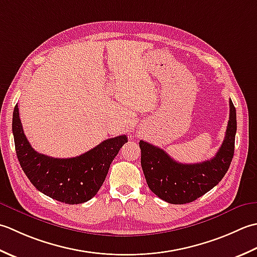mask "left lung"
Returning <instances> with one entry per match:
<instances>
[{
  "label": "left lung",
  "mask_w": 257,
  "mask_h": 257,
  "mask_svg": "<svg viewBox=\"0 0 257 257\" xmlns=\"http://www.w3.org/2000/svg\"><path fill=\"white\" fill-rule=\"evenodd\" d=\"M236 134V109L229 99L226 134L213 159L196 164H183L173 160L164 150L140 141L141 165L150 190L171 204L195 201L217 185L226 174L234 155Z\"/></svg>",
  "instance_id": "left-lung-1"
}]
</instances>
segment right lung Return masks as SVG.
I'll list each match as a JSON object with an SVG mask.
<instances>
[{
    "mask_svg": "<svg viewBox=\"0 0 257 257\" xmlns=\"http://www.w3.org/2000/svg\"><path fill=\"white\" fill-rule=\"evenodd\" d=\"M12 131L20 165L36 190L66 204H81L96 195L109 165L126 135L105 140L86 153L71 159H54L38 153L24 135L19 107L13 112Z\"/></svg>",
    "mask_w": 257,
    "mask_h": 257,
    "instance_id": "1",
    "label": "right lung"
}]
</instances>
